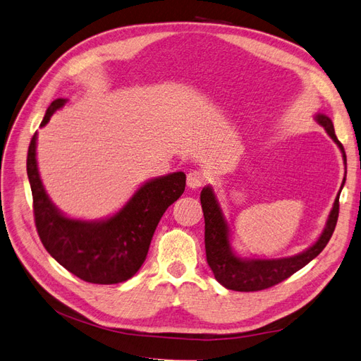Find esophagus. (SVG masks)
I'll use <instances>...</instances> for the list:
<instances>
[{
  "label": "esophagus",
  "instance_id": "esophagus-1",
  "mask_svg": "<svg viewBox=\"0 0 361 361\" xmlns=\"http://www.w3.org/2000/svg\"><path fill=\"white\" fill-rule=\"evenodd\" d=\"M204 180H206V174L202 170H191L187 174V185L192 190L200 188L204 183Z\"/></svg>",
  "mask_w": 361,
  "mask_h": 361
}]
</instances>
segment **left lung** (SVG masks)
<instances>
[{"label": "left lung", "mask_w": 361, "mask_h": 361, "mask_svg": "<svg viewBox=\"0 0 361 361\" xmlns=\"http://www.w3.org/2000/svg\"><path fill=\"white\" fill-rule=\"evenodd\" d=\"M314 118L321 126H324L326 134L331 137V140L341 149L343 162L346 164L345 149L336 137L331 118L321 113L316 114ZM343 185L345 178L342 187ZM338 197H341V191L336 195L333 209L318 241L307 250H304L302 253L281 259H244L236 256V253L232 250L231 228H228V224L212 187H204L200 192V202L204 215L206 260L207 265L211 267L216 281L221 283L224 288L232 290L255 292L268 289L295 274L298 269L307 265L310 260L318 256L325 248V245L329 244L338 216Z\"/></svg>", "instance_id": "left-lung-1"}]
</instances>
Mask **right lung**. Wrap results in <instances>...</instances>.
Returning a JSON list of instances; mask_svg holds the SVG:
<instances>
[{
    "mask_svg": "<svg viewBox=\"0 0 361 361\" xmlns=\"http://www.w3.org/2000/svg\"><path fill=\"white\" fill-rule=\"evenodd\" d=\"M66 102V99L54 101L40 126H45L51 116ZM36 145L37 133L30 141L27 174L36 228L43 247L61 267L84 281L116 285L129 280L146 260L161 216L182 195L187 180L185 173L176 171L150 179L110 218L101 221L75 220L63 215L43 188Z\"/></svg>",
    "mask_w": 361,
    "mask_h": 361,
    "instance_id": "obj_1",
    "label": "right lung"
}]
</instances>
